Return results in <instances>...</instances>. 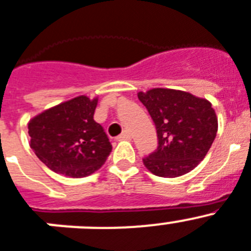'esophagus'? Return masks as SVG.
I'll use <instances>...</instances> for the list:
<instances>
[{
	"label": "esophagus",
	"mask_w": 251,
	"mask_h": 251,
	"mask_svg": "<svg viewBox=\"0 0 251 251\" xmlns=\"http://www.w3.org/2000/svg\"><path fill=\"white\" fill-rule=\"evenodd\" d=\"M119 140H130V139H131V134H130L129 131H127V130H125V131L122 132L121 135H119Z\"/></svg>",
	"instance_id": "34e87169"
}]
</instances>
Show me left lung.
I'll return each mask as SVG.
<instances>
[{"mask_svg": "<svg viewBox=\"0 0 251 251\" xmlns=\"http://www.w3.org/2000/svg\"><path fill=\"white\" fill-rule=\"evenodd\" d=\"M157 130L158 147L143 163L161 177H177L203 161L213 144L218 121L213 107L181 90L155 88L138 94Z\"/></svg>", "mask_w": 251, "mask_h": 251, "instance_id": "obj_1", "label": "left lung"}]
</instances>
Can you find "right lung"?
Listing matches in <instances>:
<instances>
[{"mask_svg":"<svg viewBox=\"0 0 251 251\" xmlns=\"http://www.w3.org/2000/svg\"><path fill=\"white\" fill-rule=\"evenodd\" d=\"M97 102L80 96L30 120V148L50 170L84 177L106 162L112 145L93 119Z\"/></svg>","mask_w":251,"mask_h":251,"instance_id":"add662e5","label":"right lung"}]
</instances>
